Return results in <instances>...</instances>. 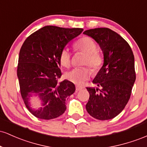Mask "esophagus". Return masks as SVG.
I'll return each instance as SVG.
<instances>
[{"mask_svg":"<svg viewBox=\"0 0 147 147\" xmlns=\"http://www.w3.org/2000/svg\"><path fill=\"white\" fill-rule=\"evenodd\" d=\"M84 88L82 87V86H76V90L77 91H79V90H82V89H83Z\"/></svg>","mask_w":147,"mask_h":147,"instance_id":"34e87169","label":"esophagus"}]
</instances>
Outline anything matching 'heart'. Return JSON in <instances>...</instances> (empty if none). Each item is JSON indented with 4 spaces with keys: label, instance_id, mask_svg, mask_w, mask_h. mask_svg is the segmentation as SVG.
I'll return each instance as SVG.
<instances>
[{
    "label": "heart",
    "instance_id": "heart-1",
    "mask_svg": "<svg viewBox=\"0 0 147 147\" xmlns=\"http://www.w3.org/2000/svg\"><path fill=\"white\" fill-rule=\"evenodd\" d=\"M76 51H80L86 54L82 64L90 67L92 72L98 71L102 66L104 59L102 54L97 50L96 42L89 36H83L74 44ZM59 61L62 66L68 68L71 63V55L68 49L63 48L59 53ZM91 75L90 68L88 67H77L65 74L67 80L76 84H82L89 78Z\"/></svg>",
    "mask_w": 147,
    "mask_h": 147
}]
</instances>
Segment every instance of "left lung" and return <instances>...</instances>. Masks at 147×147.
Instances as JSON below:
<instances>
[{"mask_svg": "<svg viewBox=\"0 0 147 147\" xmlns=\"http://www.w3.org/2000/svg\"><path fill=\"white\" fill-rule=\"evenodd\" d=\"M99 43L104 53V65L92 83L99 88H88L87 112L99 120L112 119L124 109L136 81L134 55L127 41L109 28L86 30Z\"/></svg>", "mask_w": 147, "mask_h": 147, "instance_id": "8db88e82", "label": "left lung"}]
</instances>
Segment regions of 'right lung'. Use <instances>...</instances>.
<instances>
[{
    "label": "right lung",
    "instance_id": "1",
    "mask_svg": "<svg viewBox=\"0 0 147 147\" xmlns=\"http://www.w3.org/2000/svg\"><path fill=\"white\" fill-rule=\"evenodd\" d=\"M83 30L48 25L30 34L22 45L17 66L20 92L27 109L35 117L52 119L65 112V99L75 92V86L68 80L58 82L61 76L59 53ZM30 92L38 94L43 102L39 110L30 109Z\"/></svg>",
    "mask_w": 147,
    "mask_h": 147
}]
</instances>
